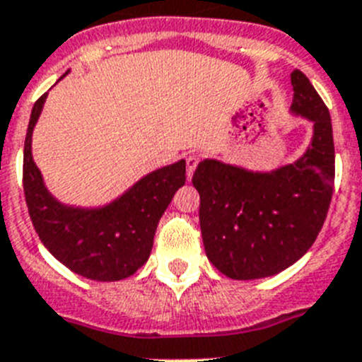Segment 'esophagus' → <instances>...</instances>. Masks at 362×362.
<instances>
[{"label":"esophagus","instance_id":"1","mask_svg":"<svg viewBox=\"0 0 362 362\" xmlns=\"http://www.w3.org/2000/svg\"><path fill=\"white\" fill-rule=\"evenodd\" d=\"M197 163H199V158L197 156H188L187 158V177L192 179V174L196 170Z\"/></svg>","mask_w":362,"mask_h":362}]
</instances>
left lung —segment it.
I'll use <instances>...</instances> for the list:
<instances>
[{"instance_id": "1", "label": "left lung", "mask_w": 362, "mask_h": 362, "mask_svg": "<svg viewBox=\"0 0 362 362\" xmlns=\"http://www.w3.org/2000/svg\"><path fill=\"white\" fill-rule=\"evenodd\" d=\"M292 114L313 123L312 143L297 161L270 172L203 159L192 183L210 263L230 279L276 276L299 261L321 232L334 194L330 112L310 79L292 72Z\"/></svg>"}]
</instances>
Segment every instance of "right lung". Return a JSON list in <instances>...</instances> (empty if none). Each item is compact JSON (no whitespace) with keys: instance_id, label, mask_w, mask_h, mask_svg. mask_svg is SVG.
<instances>
[{"instance_id":"right-lung-1","label":"right lung","mask_w":362,"mask_h":362,"mask_svg":"<svg viewBox=\"0 0 362 362\" xmlns=\"http://www.w3.org/2000/svg\"><path fill=\"white\" fill-rule=\"evenodd\" d=\"M45 99L47 94L34 103L23 148V190L32 225L45 248L74 274L92 281L130 277L148 261L159 219L187 181V163L181 159L150 172L99 209L59 203L32 159V130Z\"/></svg>"}]
</instances>
